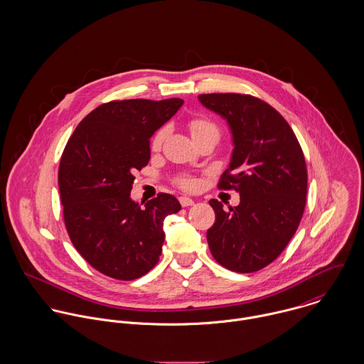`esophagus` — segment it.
Masks as SVG:
<instances>
[{
    "instance_id": "1",
    "label": "esophagus",
    "mask_w": 364,
    "mask_h": 364,
    "mask_svg": "<svg viewBox=\"0 0 364 364\" xmlns=\"http://www.w3.org/2000/svg\"><path fill=\"white\" fill-rule=\"evenodd\" d=\"M179 202H181V205H182L183 208H189V206H193V205H195V200L191 199V198H186V196L179 198Z\"/></svg>"
}]
</instances>
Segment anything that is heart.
I'll use <instances>...</instances> for the list:
<instances>
[{
  "mask_svg": "<svg viewBox=\"0 0 364 364\" xmlns=\"http://www.w3.org/2000/svg\"><path fill=\"white\" fill-rule=\"evenodd\" d=\"M208 129H214V126H213L211 123L206 122V120L196 119V120H192V122L189 123V132H191L192 137L196 136V134H199V133H202V132H205V130H208ZM164 136H165V132H164V130H159L156 136H154V139H153V141H151V147H153L154 150H158V149L161 147L162 140H164ZM181 185H182L183 188L192 189V188L195 186V181H193L192 178H183V179H181Z\"/></svg>",
  "mask_w": 364,
  "mask_h": 364,
  "instance_id": "b5f03b06",
  "label": "heart"
}]
</instances>
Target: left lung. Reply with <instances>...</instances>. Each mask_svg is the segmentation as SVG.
<instances>
[{"mask_svg": "<svg viewBox=\"0 0 364 364\" xmlns=\"http://www.w3.org/2000/svg\"><path fill=\"white\" fill-rule=\"evenodd\" d=\"M198 98L228 124L232 153L220 188L240 193V205L228 210L215 199L208 202L215 213L208 230L210 252L232 272H257L283 252L300 224L306 159L291 127L270 105L240 94Z\"/></svg>", "mask_w": 364, "mask_h": 364, "instance_id": "left-lung-1", "label": "left lung"}]
</instances>
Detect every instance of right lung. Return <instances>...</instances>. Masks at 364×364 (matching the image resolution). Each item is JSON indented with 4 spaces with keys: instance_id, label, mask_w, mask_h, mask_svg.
I'll use <instances>...</instances> for the list:
<instances>
[{
    "instance_id": "1",
    "label": "right lung",
    "mask_w": 364,
    "mask_h": 364,
    "mask_svg": "<svg viewBox=\"0 0 364 364\" xmlns=\"http://www.w3.org/2000/svg\"><path fill=\"white\" fill-rule=\"evenodd\" d=\"M183 105L179 98L101 105L85 116L63 151L58 188L67 232L92 267L134 280L159 260L164 220L181 203L168 193L141 208L130 198L133 172L150 161V139Z\"/></svg>"
}]
</instances>
